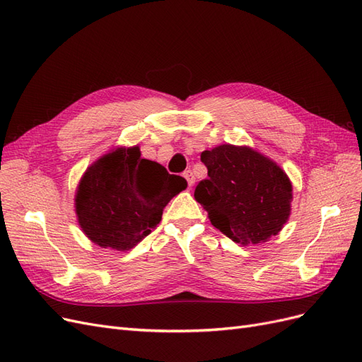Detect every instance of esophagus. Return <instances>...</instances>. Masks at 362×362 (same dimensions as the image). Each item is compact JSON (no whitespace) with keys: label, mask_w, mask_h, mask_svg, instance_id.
Listing matches in <instances>:
<instances>
[{"label":"esophagus","mask_w":362,"mask_h":362,"mask_svg":"<svg viewBox=\"0 0 362 362\" xmlns=\"http://www.w3.org/2000/svg\"><path fill=\"white\" fill-rule=\"evenodd\" d=\"M184 178L187 180L189 187H192V185L194 184V175H193V172H192V170H185V172H184Z\"/></svg>","instance_id":"obj_1"}]
</instances>
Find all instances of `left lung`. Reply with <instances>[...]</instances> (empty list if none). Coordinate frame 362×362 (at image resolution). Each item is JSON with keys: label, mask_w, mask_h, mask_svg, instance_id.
<instances>
[{"label": "left lung", "mask_w": 362, "mask_h": 362, "mask_svg": "<svg viewBox=\"0 0 362 362\" xmlns=\"http://www.w3.org/2000/svg\"><path fill=\"white\" fill-rule=\"evenodd\" d=\"M201 160L208 180L196 185L194 199L214 228L243 246L276 235L291 213L293 185L272 158L250 146L218 145Z\"/></svg>", "instance_id": "8db88e82"}]
</instances>
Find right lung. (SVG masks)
Instances as JSON below:
<instances>
[{"label": "right lung", "mask_w": 362, "mask_h": 362, "mask_svg": "<svg viewBox=\"0 0 362 362\" xmlns=\"http://www.w3.org/2000/svg\"><path fill=\"white\" fill-rule=\"evenodd\" d=\"M187 187L140 148L117 146L93 161L76 185L75 213L84 235L100 247L125 252L151 234L164 206Z\"/></svg>", "instance_id": "right-lung-1"}]
</instances>
